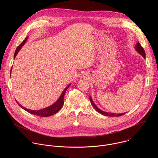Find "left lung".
<instances>
[{
    "mask_svg": "<svg viewBox=\"0 0 158 158\" xmlns=\"http://www.w3.org/2000/svg\"><path fill=\"white\" fill-rule=\"evenodd\" d=\"M135 50H136L139 54H140L144 59H146V54H145V51L144 50V49L141 47V44H139V42H137L136 45L135 46ZM89 99H90V101H91V104L93 105V106L94 107V108L98 112H99L100 114L104 115V116H110V117H113V116H123L124 114H125L126 112H124V113H120V114H116V113H111V112H105V111H103L102 110H101L99 108H98L96 104H94V102H93V99H92V98L91 96L89 97Z\"/></svg>",
    "mask_w": 158,
    "mask_h": 158,
    "instance_id": "obj_1",
    "label": "left lung"
}]
</instances>
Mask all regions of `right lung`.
<instances>
[{
  "label": "right lung",
  "mask_w": 158,
  "mask_h": 158,
  "mask_svg": "<svg viewBox=\"0 0 158 158\" xmlns=\"http://www.w3.org/2000/svg\"><path fill=\"white\" fill-rule=\"evenodd\" d=\"M28 39V37H27L24 40V41L22 42L19 46L17 47V48L16 49L15 51V54H14V59L15 58L17 54H18V52H19V51L21 49V48H22V46H24V45L25 44V43L26 42L27 40ZM11 71H12V69H11ZM10 75H11V72H10ZM71 85V84H69L68 85H67L64 89V91H62V94H60V97L59 98V99L52 105H51L49 107H47L46 108H44L42 109H39V110H31V109H27L24 107L22 106V105H20L17 101V104L20 107H22V109H24L25 110H26L27 112H29V113L32 114H34V115H36V116H40V117H48V116H51L56 113H57V112L60 110V109L62 108L63 104H64V95H65V93L67 91V89L69 88V87Z\"/></svg>",
  "instance_id": "obj_1"
}]
</instances>
